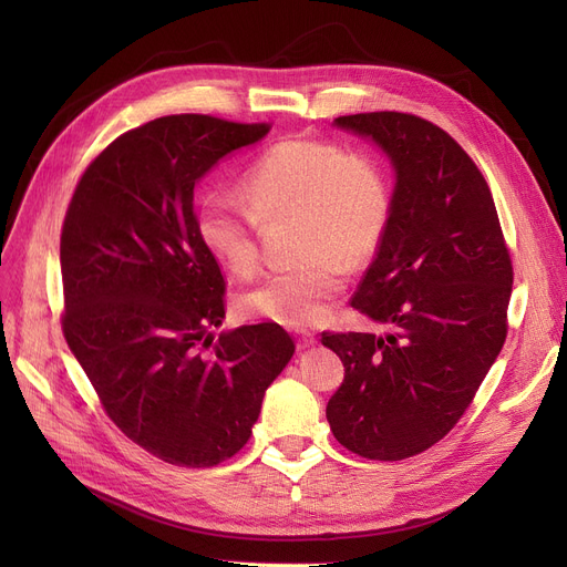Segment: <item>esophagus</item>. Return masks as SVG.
<instances>
[{"label":"esophagus","instance_id":"1","mask_svg":"<svg viewBox=\"0 0 567 567\" xmlns=\"http://www.w3.org/2000/svg\"><path fill=\"white\" fill-rule=\"evenodd\" d=\"M315 342H317L315 333H310V331H306V329H296V344H299V349H308V347H312Z\"/></svg>","mask_w":567,"mask_h":567}]
</instances>
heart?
<instances>
[{"mask_svg":"<svg viewBox=\"0 0 567 567\" xmlns=\"http://www.w3.org/2000/svg\"><path fill=\"white\" fill-rule=\"evenodd\" d=\"M296 218L299 266L238 293L236 310L291 329L319 323L344 289L347 268L379 252L391 225V186L377 161L336 142L287 137L244 176V202L208 193L197 208L204 248L234 276L259 264V225Z\"/></svg>","mask_w":567,"mask_h":567,"instance_id":"1","label":"heart"}]
</instances>
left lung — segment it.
Instances as JSON below:
<instances>
[{"instance_id":"obj_1","label":"left lung","mask_w":567,"mask_h":567,"mask_svg":"<svg viewBox=\"0 0 567 567\" xmlns=\"http://www.w3.org/2000/svg\"><path fill=\"white\" fill-rule=\"evenodd\" d=\"M395 167L391 225L351 296L389 333H321L344 365L326 406L347 451L381 462L449 434L508 336L513 261L494 197L464 148L404 112L338 116Z\"/></svg>"}]
</instances>
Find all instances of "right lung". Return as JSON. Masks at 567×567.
Segmentation results:
<instances>
[{"instance_id": "add662e5", "label": "right lung", "mask_w": 567, "mask_h": 567, "mask_svg": "<svg viewBox=\"0 0 567 567\" xmlns=\"http://www.w3.org/2000/svg\"><path fill=\"white\" fill-rule=\"evenodd\" d=\"M268 131L154 118L89 163L64 218V338L110 421L167 464L204 468L241 451L296 349L278 323L208 333L225 319V278L199 241L195 184Z\"/></svg>"}]
</instances>
